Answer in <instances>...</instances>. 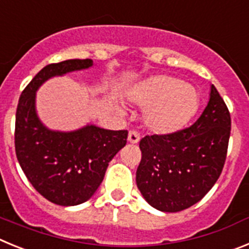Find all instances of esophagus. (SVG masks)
I'll return each instance as SVG.
<instances>
[{"label":"esophagus","instance_id":"esophagus-1","mask_svg":"<svg viewBox=\"0 0 249 249\" xmlns=\"http://www.w3.org/2000/svg\"><path fill=\"white\" fill-rule=\"evenodd\" d=\"M127 140L131 144H138L139 141H140V134L135 131V130H130L129 135H127Z\"/></svg>","mask_w":249,"mask_h":249}]
</instances>
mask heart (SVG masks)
<instances>
[{"instance_id":"heart-1","label":"heart","mask_w":249,"mask_h":249,"mask_svg":"<svg viewBox=\"0 0 249 249\" xmlns=\"http://www.w3.org/2000/svg\"><path fill=\"white\" fill-rule=\"evenodd\" d=\"M127 100L145 109L142 122L155 134H172L182 129L196 114L198 91L191 84L166 74L152 75L127 93Z\"/></svg>"}]
</instances>
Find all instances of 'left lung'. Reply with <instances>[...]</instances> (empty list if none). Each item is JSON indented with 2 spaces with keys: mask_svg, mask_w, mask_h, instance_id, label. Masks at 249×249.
<instances>
[{
  "mask_svg": "<svg viewBox=\"0 0 249 249\" xmlns=\"http://www.w3.org/2000/svg\"><path fill=\"white\" fill-rule=\"evenodd\" d=\"M230 134V111L211 86L205 110L191 126L141 139L136 185L146 202L162 212L198 202L222 172Z\"/></svg>",
  "mask_w": 249,
  "mask_h": 249,
  "instance_id": "1",
  "label": "left lung"
}]
</instances>
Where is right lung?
Listing matches in <instances>:
<instances>
[{"label":"right lung","instance_id":"add662e5","mask_svg":"<svg viewBox=\"0 0 249 249\" xmlns=\"http://www.w3.org/2000/svg\"><path fill=\"white\" fill-rule=\"evenodd\" d=\"M91 66V59L46 66L22 91L16 111L17 160L33 187L59 206L88 201L102 183L111 159L126 144V130L86 125L74 131H55L38 118L36 91L44 82Z\"/></svg>","mask_w":249,"mask_h":249}]
</instances>
